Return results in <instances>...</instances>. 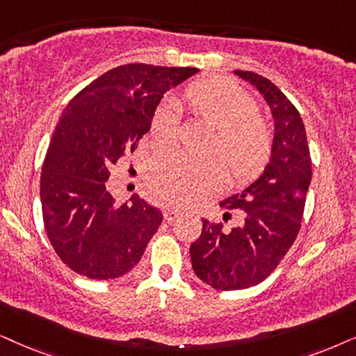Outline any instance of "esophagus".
Returning a JSON list of instances; mask_svg holds the SVG:
<instances>
[{"label":"esophagus","mask_w":356,"mask_h":356,"mask_svg":"<svg viewBox=\"0 0 356 356\" xmlns=\"http://www.w3.org/2000/svg\"><path fill=\"white\" fill-rule=\"evenodd\" d=\"M181 217V211L175 210V209H165L164 210V218L168 220V222H174L175 218Z\"/></svg>","instance_id":"1"}]
</instances>
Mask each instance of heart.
<instances>
[{
	"instance_id": "obj_1",
	"label": "heart",
	"mask_w": 356,
	"mask_h": 356,
	"mask_svg": "<svg viewBox=\"0 0 356 356\" xmlns=\"http://www.w3.org/2000/svg\"><path fill=\"white\" fill-rule=\"evenodd\" d=\"M188 110L217 131L213 149L225 157L232 174L250 179L259 172L271 154V134L256 118L258 106L245 90L225 79L192 83L184 95ZM179 131L175 102L165 100L151 120L157 145L172 143ZM227 177L218 157H192L181 151H164L147 163L146 181L154 199L163 204L188 207L217 188Z\"/></svg>"
}]
</instances>
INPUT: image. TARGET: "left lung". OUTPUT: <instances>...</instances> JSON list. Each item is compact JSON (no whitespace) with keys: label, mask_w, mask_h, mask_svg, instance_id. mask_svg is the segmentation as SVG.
<instances>
[{"label":"left lung","mask_w":356,"mask_h":356,"mask_svg":"<svg viewBox=\"0 0 356 356\" xmlns=\"http://www.w3.org/2000/svg\"><path fill=\"white\" fill-rule=\"evenodd\" d=\"M233 74L253 85L268 103L274 136L263 174L220 202L223 209H240L241 223L225 228L222 223L202 220L199 240L191 246L193 273L222 291L256 286L276 269L298 236L312 179L307 136L296 106L271 80L254 72Z\"/></svg>","instance_id":"left-lung-1"}]
</instances>
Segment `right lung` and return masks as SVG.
Here are the masks:
<instances>
[{"instance_id": "obj_1", "label": "right lung", "mask_w": 356, "mask_h": 356, "mask_svg": "<svg viewBox=\"0 0 356 356\" xmlns=\"http://www.w3.org/2000/svg\"><path fill=\"white\" fill-rule=\"evenodd\" d=\"M197 72L120 65L65 106L42 165L40 204L49 241L72 271L106 281L139 263L163 213L138 195L118 204L106 188L108 169L149 131L164 93Z\"/></svg>"}]
</instances>
